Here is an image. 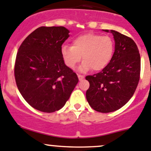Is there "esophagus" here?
I'll return each mask as SVG.
<instances>
[{"mask_svg": "<svg viewBox=\"0 0 151 151\" xmlns=\"http://www.w3.org/2000/svg\"><path fill=\"white\" fill-rule=\"evenodd\" d=\"M77 76H78V78L80 80H83V79H84V77H85L84 75H81V74H77Z\"/></svg>", "mask_w": 151, "mask_h": 151, "instance_id": "1", "label": "esophagus"}]
</instances>
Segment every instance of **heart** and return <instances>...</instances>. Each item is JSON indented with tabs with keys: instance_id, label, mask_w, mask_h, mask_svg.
Instances as JSON below:
<instances>
[{
	"instance_id": "b5f03b06",
	"label": "heart",
	"mask_w": 151,
	"mask_h": 151,
	"mask_svg": "<svg viewBox=\"0 0 151 151\" xmlns=\"http://www.w3.org/2000/svg\"><path fill=\"white\" fill-rule=\"evenodd\" d=\"M115 43L111 36L88 33L76 37L72 46L67 45L61 47V55L65 64L74 68L83 56L80 71H101L108 65L113 55Z\"/></svg>"
}]
</instances>
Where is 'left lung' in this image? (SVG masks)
Here are the masks:
<instances>
[{"instance_id":"obj_1","label":"left lung","mask_w":151,"mask_h":151,"mask_svg":"<svg viewBox=\"0 0 151 151\" xmlns=\"http://www.w3.org/2000/svg\"><path fill=\"white\" fill-rule=\"evenodd\" d=\"M111 32L115 45L110 62L100 72L85 77L90 83L87 101L94 110L103 113L124 106L134 93L140 78V55L136 43L119 32Z\"/></svg>"}]
</instances>
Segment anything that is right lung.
I'll list each match as a JSON object with an SVG mask.
<instances>
[{
	"label": "right lung",
	"mask_w": 151,
	"mask_h": 151,
	"mask_svg": "<svg viewBox=\"0 0 151 151\" xmlns=\"http://www.w3.org/2000/svg\"><path fill=\"white\" fill-rule=\"evenodd\" d=\"M68 33L62 26L40 27L18 49L14 63L17 86L25 101L41 112L61 109L79 81L61 55Z\"/></svg>",
	"instance_id": "1"
}]
</instances>
